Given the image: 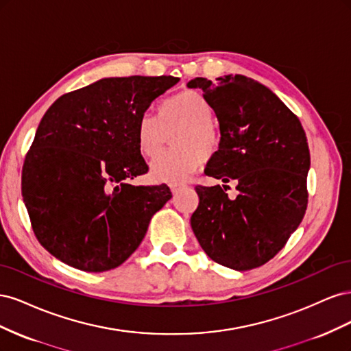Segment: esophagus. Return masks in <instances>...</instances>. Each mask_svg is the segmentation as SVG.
<instances>
[{"label": "esophagus", "instance_id": "esophagus-1", "mask_svg": "<svg viewBox=\"0 0 351 351\" xmlns=\"http://www.w3.org/2000/svg\"><path fill=\"white\" fill-rule=\"evenodd\" d=\"M169 187H171V192H173V193H177L180 189L186 187V184H183V183H171V184H169Z\"/></svg>", "mask_w": 351, "mask_h": 351}]
</instances>
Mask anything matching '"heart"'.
Masks as SVG:
<instances>
[{
    "instance_id": "1",
    "label": "heart",
    "mask_w": 351,
    "mask_h": 351,
    "mask_svg": "<svg viewBox=\"0 0 351 351\" xmlns=\"http://www.w3.org/2000/svg\"><path fill=\"white\" fill-rule=\"evenodd\" d=\"M212 108L208 99L196 90H183L165 99L156 120L143 114L137 123L136 142L143 156L156 158L162 152L165 132L178 127L173 137L174 151L152 164L151 176L158 182L177 183L187 178L219 147L221 136L210 123Z\"/></svg>"
}]
</instances>
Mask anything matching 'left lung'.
<instances>
[{
	"label": "left lung",
	"mask_w": 351,
	"mask_h": 351,
	"mask_svg": "<svg viewBox=\"0 0 351 351\" xmlns=\"http://www.w3.org/2000/svg\"><path fill=\"white\" fill-rule=\"evenodd\" d=\"M187 86L204 90L219 123L221 143L205 174L236 180L239 190L230 199L226 184L196 186L192 230L212 261L236 271L258 268L285 246L304 217L306 133L277 95L250 77H196Z\"/></svg>",
	"instance_id": "left-lung-1"
}]
</instances>
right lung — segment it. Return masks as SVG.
<instances>
[{"label":"right lung","mask_w":351,"mask_h":351,"mask_svg":"<svg viewBox=\"0 0 351 351\" xmlns=\"http://www.w3.org/2000/svg\"><path fill=\"white\" fill-rule=\"evenodd\" d=\"M107 77L60 97L25 158L22 196L35 236L52 256L86 272L114 269L142 243L167 184L133 186L147 173L136 142L141 117L178 82Z\"/></svg>","instance_id":"1"}]
</instances>
